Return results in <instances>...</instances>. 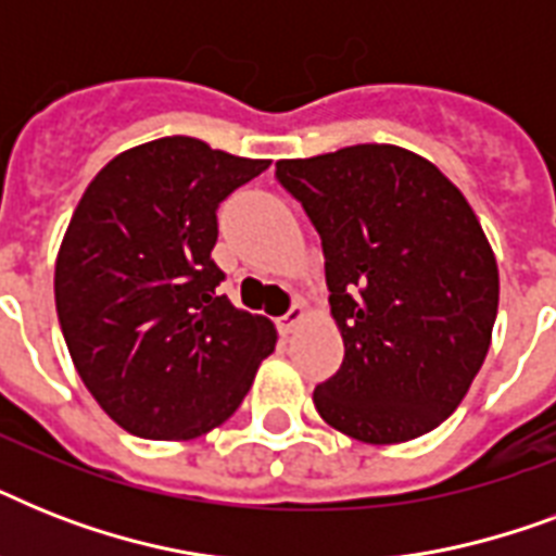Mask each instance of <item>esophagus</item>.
Wrapping results in <instances>:
<instances>
[{
	"label": "esophagus",
	"instance_id": "1",
	"mask_svg": "<svg viewBox=\"0 0 556 556\" xmlns=\"http://www.w3.org/2000/svg\"><path fill=\"white\" fill-rule=\"evenodd\" d=\"M303 320H305V305L294 303L286 314H282V317H279V331H282V334H291V331H294Z\"/></svg>",
	"mask_w": 556,
	"mask_h": 556
}]
</instances>
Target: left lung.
<instances>
[{
  "label": "left lung",
  "instance_id": "obj_1",
  "mask_svg": "<svg viewBox=\"0 0 556 556\" xmlns=\"http://www.w3.org/2000/svg\"><path fill=\"white\" fill-rule=\"evenodd\" d=\"M317 227L343 364L314 389L326 424L397 444L447 418L491 349L500 270L473 207L421 155L357 143L277 161Z\"/></svg>",
  "mask_w": 556,
  "mask_h": 556
}]
</instances>
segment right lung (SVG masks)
Listing matches in <instances>:
<instances>
[{
  "label": "right lung",
  "instance_id": "obj_1",
  "mask_svg": "<svg viewBox=\"0 0 556 556\" xmlns=\"http://www.w3.org/2000/svg\"><path fill=\"white\" fill-rule=\"evenodd\" d=\"M265 169L173 135L115 155L83 192L56 253V317L77 375L126 432L199 439L277 346L268 317L218 294L210 256L218 204Z\"/></svg>",
  "mask_w": 556,
  "mask_h": 556
}]
</instances>
